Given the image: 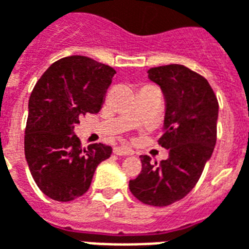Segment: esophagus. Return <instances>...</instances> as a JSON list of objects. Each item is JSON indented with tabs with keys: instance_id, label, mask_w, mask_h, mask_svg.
Segmentation results:
<instances>
[{
	"instance_id": "34e87169",
	"label": "esophagus",
	"mask_w": 249,
	"mask_h": 249,
	"mask_svg": "<svg viewBox=\"0 0 249 249\" xmlns=\"http://www.w3.org/2000/svg\"><path fill=\"white\" fill-rule=\"evenodd\" d=\"M113 153L117 156H130V154H133V150L129 148H125V146H116L113 149Z\"/></svg>"
}]
</instances>
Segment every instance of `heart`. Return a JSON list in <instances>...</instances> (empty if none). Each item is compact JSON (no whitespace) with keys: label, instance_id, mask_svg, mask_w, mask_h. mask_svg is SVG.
Returning <instances> with one entry per match:
<instances>
[{"label":"heart","instance_id":"b5f03b06","mask_svg":"<svg viewBox=\"0 0 249 249\" xmlns=\"http://www.w3.org/2000/svg\"><path fill=\"white\" fill-rule=\"evenodd\" d=\"M132 120H134V119H132Z\"/></svg>","mask_w":249,"mask_h":249}]
</instances>
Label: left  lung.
<instances>
[{"label": "left lung", "instance_id": "1", "mask_svg": "<svg viewBox=\"0 0 249 249\" xmlns=\"http://www.w3.org/2000/svg\"><path fill=\"white\" fill-rule=\"evenodd\" d=\"M148 72L165 96V132L158 145L169 149V158L157 163L141 156L142 169L129 181V190L142 203L165 207L185 198L199 181L216 143L219 104L206 78L185 66Z\"/></svg>", "mask_w": 249, "mask_h": 249}]
</instances>
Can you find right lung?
Returning a JSON list of instances; mask_svg holds the SVG:
<instances>
[{
    "instance_id": "add662e5",
    "label": "right lung",
    "mask_w": 249,
    "mask_h": 249,
    "mask_svg": "<svg viewBox=\"0 0 249 249\" xmlns=\"http://www.w3.org/2000/svg\"><path fill=\"white\" fill-rule=\"evenodd\" d=\"M116 71L87 56L72 55L50 66L29 100L25 156L36 186L49 198L70 202L86 194L97 165L112 148H83L73 134L87 113H97Z\"/></svg>"
}]
</instances>
